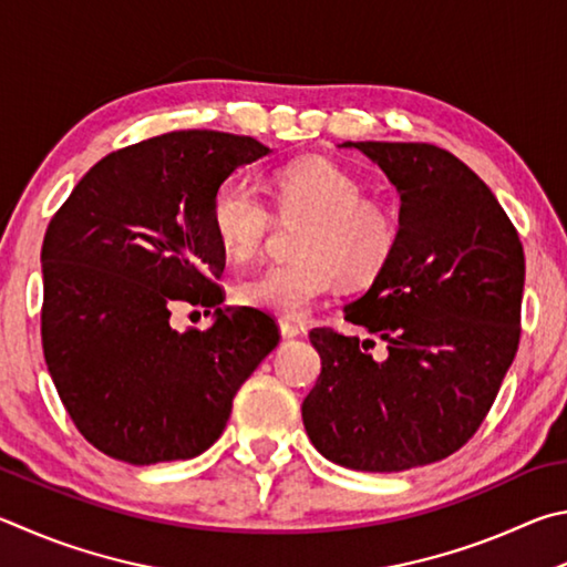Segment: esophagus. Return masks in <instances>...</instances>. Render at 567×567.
I'll use <instances>...</instances> for the list:
<instances>
[{"label":"esophagus","mask_w":567,"mask_h":567,"mask_svg":"<svg viewBox=\"0 0 567 567\" xmlns=\"http://www.w3.org/2000/svg\"><path fill=\"white\" fill-rule=\"evenodd\" d=\"M278 329H281L284 339H296V336H301V326L293 321H278Z\"/></svg>","instance_id":"obj_1"}]
</instances>
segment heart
I'll return each mask as SVG.
<instances>
[{"label": "heart", "instance_id": "1", "mask_svg": "<svg viewBox=\"0 0 567 567\" xmlns=\"http://www.w3.org/2000/svg\"><path fill=\"white\" fill-rule=\"evenodd\" d=\"M271 202L281 218H303L293 244L299 258L244 278L234 296L246 309L303 319L336 276L343 284H369L399 246L401 224L393 208L363 196L359 178L326 158L278 168L271 176ZM271 226V208L244 178H228L216 188L212 228L228 258H254Z\"/></svg>", "mask_w": 567, "mask_h": 567}]
</instances>
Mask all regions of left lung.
<instances>
[{
	"instance_id": "obj_1",
	"label": "left lung",
	"mask_w": 567,
	"mask_h": 567,
	"mask_svg": "<svg viewBox=\"0 0 567 567\" xmlns=\"http://www.w3.org/2000/svg\"><path fill=\"white\" fill-rule=\"evenodd\" d=\"M401 194V236L371 289L343 309L385 343L313 329L321 375L301 405L323 458L399 473L449 458L488 415L520 341L525 256L498 198L433 144L346 142Z\"/></svg>"
}]
</instances>
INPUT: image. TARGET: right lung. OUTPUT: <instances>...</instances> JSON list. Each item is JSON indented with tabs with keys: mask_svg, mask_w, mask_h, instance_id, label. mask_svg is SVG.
<instances>
[{
	"mask_svg": "<svg viewBox=\"0 0 567 567\" xmlns=\"http://www.w3.org/2000/svg\"><path fill=\"white\" fill-rule=\"evenodd\" d=\"M271 148L206 128L104 156L52 216L42 244V346L84 439L132 465L186 461L224 433L241 383L276 349L261 311L221 309L226 251L216 188ZM176 305L215 311L176 332Z\"/></svg>",
	"mask_w": 567,
	"mask_h": 567,
	"instance_id": "obj_1",
	"label": "right lung"
}]
</instances>
